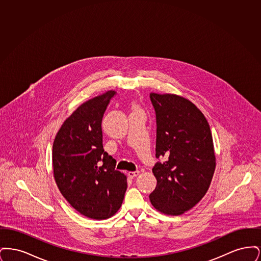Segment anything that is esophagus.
Returning <instances> with one entry per match:
<instances>
[{
	"mask_svg": "<svg viewBox=\"0 0 261 261\" xmlns=\"http://www.w3.org/2000/svg\"><path fill=\"white\" fill-rule=\"evenodd\" d=\"M139 174H140L139 171H134V172H129V173H128V176H129L130 178H135V177H137Z\"/></svg>",
	"mask_w": 261,
	"mask_h": 261,
	"instance_id": "esophagus-1",
	"label": "esophagus"
}]
</instances>
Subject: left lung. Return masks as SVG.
<instances>
[{
	"instance_id": "8db88e82",
	"label": "left lung",
	"mask_w": 261,
	"mask_h": 261,
	"mask_svg": "<svg viewBox=\"0 0 261 261\" xmlns=\"http://www.w3.org/2000/svg\"><path fill=\"white\" fill-rule=\"evenodd\" d=\"M155 112L158 162L152 173L158 184L151 204L165 214L180 215L206 194L215 170L211 128L206 118L189 99L150 93Z\"/></svg>"
}]
</instances>
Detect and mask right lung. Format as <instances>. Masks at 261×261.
<instances>
[{"instance_id": "add662e5", "label": "right lung", "mask_w": 261, "mask_h": 261, "mask_svg": "<svg viewBox=\"0 0 261 261\" xmlns=\"http://www.w3.org/2000/svg\"><path fill=\"white\" fill-rule=\"evenodd\" d=\"M116 92L81 105L62 124L53 145L56 183L71 206L92 219H107L124 199L127 180L102 149L101 120Z\"/></svg>"}]
</instances>
